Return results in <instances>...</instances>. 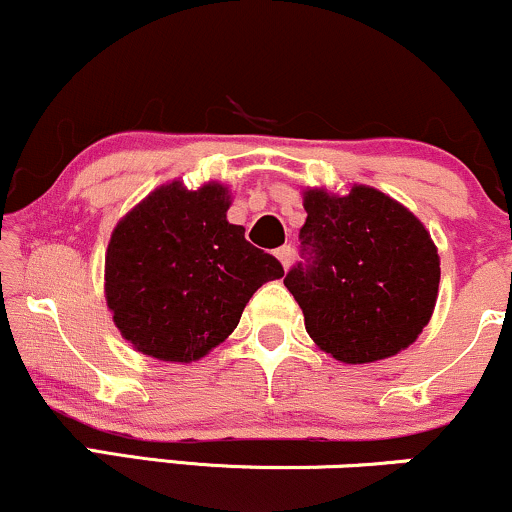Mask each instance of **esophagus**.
Returning <instances> with one entry per match:
<instances>
[{
  "label": "esophagus",
  "instance_id": "esophagus-1",
  "mask_svg": "<svg viewBox=\"0 0 512 512\" xmlns=\"http://www.w3.org/2000/svg\"><path fill=\"white\" fill-rule=\"evenodd\" d=\"M274 255H276V260L281 262V267H284V269L291 267V260H293V248H291V245H281V248L276 250Z\"/></svg>",
  "mask_w": 512,
  "mask_h": 512
}]
</instances>
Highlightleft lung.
Wrapping results in <instances>:
<instances>
[{"label":"left lung","instance_id":"8db88e82","mask_svg":"<svg viewBox=\"0 0 512 512\" xmlns=\"http://www.w3.org/2000/svg\"><path fill=\"white\" fill-rule=\"evenodd\" d=\"M301 228L308 267L284 286L305 332L342 363H375L419 339L438 301L440 257L431 233L385 192L351 185L346 195L308 187Z\"/></svg>","mask_w":512,"mask_h":512}]
</instances>
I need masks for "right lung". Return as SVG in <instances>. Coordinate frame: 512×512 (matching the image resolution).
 Instances as JSON below:
<instances>
[{
	"mask_svg": "<svg viewBox=\"0 0 512 512\" xmlns=\"http://www.w3.org/2000/svg\"><path fill=\"white\" fill-rule=\"evenodd\" d=\"M231 190L182 180L149 192L117 221L105 250V303L139 354L192 363L226 342L252 293L284 267L228 223Z\"/></svg>",
	"mask_w": 512,
	"mask_h": 512,
	"instance_id": "right-lung-1",
	"label": "right lung"
}]
</instances>
